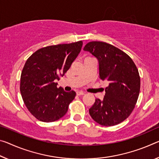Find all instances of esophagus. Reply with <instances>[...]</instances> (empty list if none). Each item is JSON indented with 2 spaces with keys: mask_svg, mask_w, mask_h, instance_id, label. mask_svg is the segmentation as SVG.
Segmentation results:
<instances>
[{
  "mask_svg": "<svg viewBox=\"0 0 159 159\" xmlns=\"http://www.w3.org/2000/svg\"><path fill=\"white\" fill-rule=\"evenodd\" d=\"M85 93L83 92V91H77V92H76L77 95H85Z\"/></svg>",
  "mask_w": 159,
  "mask_h": 159,
  "instance_id": "34e87169",
  "label": "esophagus"
}]
</instances>
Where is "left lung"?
Returning a JSON list of instances; mask_svg holds the SVG:
<instances>
[{"mask_svg": "<svg viewBox=\"0 0 159 159\" xmlns=\"http://www.w3.org/2000/svg\"><path fill=\"white\" fill-rule=\"evenodd\" d=\"M99 61L102 80L108 82L102 100L95 99L90 115L98 124L114 126L125 120L135 107L140 91V76L129 55L113 45L93 41L85 44Z\"/></svg>", "mask_w": 159, "mask_h": 159, "instance_id": "left-lung-1", "label": "left lung"}]
</instances>
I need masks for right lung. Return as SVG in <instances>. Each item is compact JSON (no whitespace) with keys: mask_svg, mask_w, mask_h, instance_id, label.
I'll list each match as a JSON object with an SVG mask.
<instances>
[{"mask_svg":"<svg viewBox=\"0 0 159 159\" xmlns=\"http://www.w3.org/2000/svg\"><path fill=\"white\" fill-rule=\"evenodd\" d=\"M82 41L41 48L27 59L22 70L20 89L25 106L39 121L52 122L67 112L75 92L57 88L80 52Z\"/></svg>","mask_w":159,"mask_h":159,"instance_id":"right-lung-1","label":"right lung"}]
</instances>
